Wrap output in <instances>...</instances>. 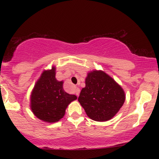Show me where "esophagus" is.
Returning <instances> with one entry per match:
<instances>
[{
	"instance_id": "esophagus-1",
	"label": "esophagus",
	"mask_w": 159,
	"mask_h": 159,
	"mask_svg": "<svg viewBox=\"0 0 159 159\" xmlns=\"http://www.w3.org/2000/svg\"><path fill=\"white\" fill-rule=\"evenodd\" d=\"M75 92L76 96H78L80 94V89L78 88V87H75Z\"/></svg>"
}]
</instances>
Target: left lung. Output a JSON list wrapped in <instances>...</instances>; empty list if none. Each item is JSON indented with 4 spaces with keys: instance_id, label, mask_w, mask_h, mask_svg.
<instances>
[{
    "instance_id": "8db88e82",
    "label": "left lung",
    "mask_w": 159,
    "mask_h": 159,
    "mask_svg": "<svg viewBox=\"0 0 159 159\" xmlns=\"http://www.w3.org/2000/svg\"><path fill=\"white\" fill-rule=\"evenodd\" d=\"M78 102L87 116L98 122L113 118L123 106L125 92L111 76L102 70L91 71L85 79Z\"/></svg>"
}]
</instances>
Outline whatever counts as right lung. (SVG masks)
Masks as SVG:
<instances>
[{"instance_id":"right-lung-1","label":"right lung","mask_w":159,"mask_h":159,"mask_svg":"<svg viewBox=\"0 0 159 159\" xmlns=\"http://www.w3.org/2000/svg\"><path fill=\"white\" fill-rule=\"evenodd\" d=\"M56 68L43 71L30 95V108L37 118L46 123H56L65 115L66 109L74 100L75 95L63 90V81L55 78Z\"/></svg>"}]
</instances>
